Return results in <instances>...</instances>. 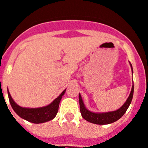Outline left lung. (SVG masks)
<instances>
[{
	"instance_id": "obj_1",
	"label": "left lung",
	"mask_w": 148,
	"mask_h": 148,
	"mask_svg": "<svg viewBox=\"0 0 148 148\" xmlns=\"http://www.w3.org/2000/svg\"><path fill=\"white\" fill-rule=\"evenodd\" d=\"M130 66H131L132 71H133V67H132L131 64H130ZM133 89L134 88H133V85L131 92H130V94L128 99H127L126 102L123 104L119 109L116 111H113V112H108V113H92V112H90V110L86 109L85 106L84 104L83 101H82V96H81L80 93H79L78 98H79L80 111L82 117L85 120H87V121H89V122L96 124V125H108V124L115 122V121H116L117 120H119L120 118L122 117V116L125 114L127 108H129V106H130V103H131L132 99H133Z\"/></svg>"
}]
</instances>
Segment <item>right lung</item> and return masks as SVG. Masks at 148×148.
Listing matches in <instances>:
<instances>
[{
    "instance_id": "1",
    "label": "right lung",
    "mask_w": 148,
    "mask_h": 148,
    "mask_svg": "<svg viewBox=\"0 0 148 148\" xmlns=\"http://www.w3.org/2000/svg\"><path fill=\"white\" fill-rule=\"evenodd\" d=\"M65 91L66 90H64L61 95L58 98H56L50 104L40 108H21L13 101L9 90H8V95L12 108L21 118L34 124H40V123L50 121L56 117V114L58 113L59 103L62 95L65 93Z\"/></svg>"
}]
</instances>
